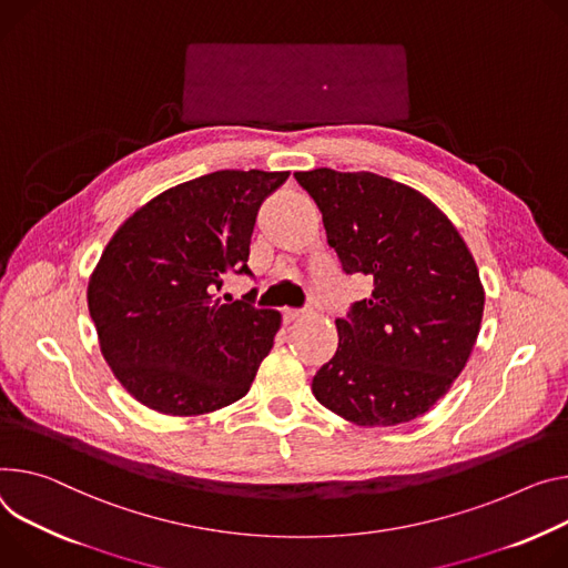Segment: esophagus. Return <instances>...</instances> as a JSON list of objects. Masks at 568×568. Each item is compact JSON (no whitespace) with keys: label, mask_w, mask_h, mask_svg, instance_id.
Returning <instances> with one entry per match:
<instances>
[{"label":"esophagus","mask_w":568,"mask_h":568,"mask_svg":"<svg viewBox=\"0 0 568 568\" xmlns=\"http://www.w3.org/2000/svg\"><path fill=\"white\" fill-rule=\"evenodd\" d=\"M305 313H307V311H294V307H285V311H283V320H285V324H292V322L301 320Z\"/></svg>","instance_id":"34e87169"}]
</instances>
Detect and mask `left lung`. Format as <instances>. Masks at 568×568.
<instances>
[{
	"label": "left lung",
	"instance_id": "8db88e82",
	"mask_svg": "<svg viewBox=\"0 0 568 568\" xmlns=\"http://www.w3.org/2000/svg\"><path fill=\"white\" fill-rule=\"evenodd\" d=\"M346 274L369 298L335 320L339 344L315 398L355 426L417 419L450 389L476 346L485 287L453 222L419 190L372 172H294Z\"/></svg>",
	"mask_w": 568,
	"mask_h": 568
}]
</instances>
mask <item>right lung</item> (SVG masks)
Masks as SVG:
<instances>
[{
	"label": "right lung",
	"mask_w": 568,
	"mask_h": 568,
	"mask_svg": "<svg viewBox=\"0 0 568 568\" xmlns=\"http://www.w3.org/2000/svg\"><path fill=\"white\" fill-rule=\"evenodd\" d=\"M290 172L222 170L146 201L111 237L88 281L101 355L149 409L199 417L242 398L274 346L281 313L253 292L224 303V274H251L261 203Z\"/></svg>",
	"instance_id": "right-lung-1"
}]
</instances>
